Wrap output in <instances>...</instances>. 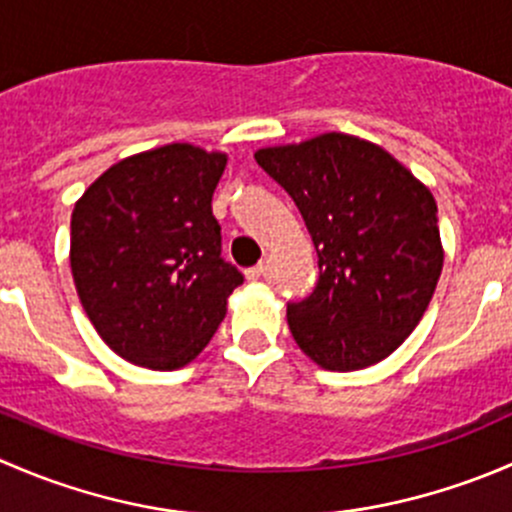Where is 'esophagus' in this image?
I'll list each match as a JSON object with an SVG mask.
<instances>
[{
  "label": "esophagus",
  "instance_id": "34e87169",
  "mask_svg": "<svg viewBox=\"0 0 512 512\" xmlns=\"http://www.w3.org/2000/svg\"><path fill=\"white\" fill-rule=\"evenodd\" d=\"M262 272H265V265H262V262H260V265L250 267V270L245 272V277H247V280H250V282H257V280H260V277H262Z\"/></svg>",
  "mask_w": 512,
  "mask_h": 512
}]
</instances>
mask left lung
<instances>
[{
  "label": "left lung",
  "mask_w": 512,
  "mask_h": 512,
  "mask_svg": "<svg viewBox=\"0 0 512 512\" xmlns=\"http://www.w3.org/2000/svg\"><path fill=\"white\" fill-rule=\"evenodd\" d=\"M319 257L312 294L287 304L304 354L329 371L386 359L421 322L443 267L431 190L384 148L347 133L260 148Z\"/></svg>",
  "instance_id": "left-lung-1"
}]
</instances>
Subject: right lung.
<instances>
[{"label": "right lung", "mask_w": 512, "mask_h": 512, "mask_svg": "<svg viewBox=\"0 0 512 512\" xmlns=\"http://www.w3.org/2000/svg\"><path fill=\"white\" fill-rule=\"evenodd\" d=\"M227 163L170 143L111 165L71 215V275L103 342L156 371L205 349L242 272L223 260L213 193Z\"/></svg>", "instance_id": "right-lung-1"}]
</instances>
